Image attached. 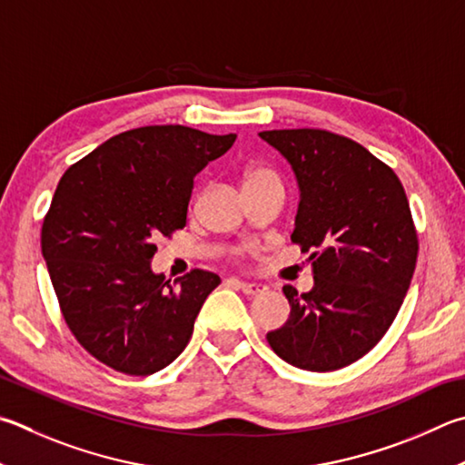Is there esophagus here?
<instances>
[{
	"mask_svg": "<svg viewBox=\"0 0 465 465\" xmlns=\"http://www.w3.org/2000/svg\"><path fill=\"white\" fill-rule=\"evenodd\" d=\"M238 284V289H242L246 294H262L266 292V286L260 284V282H243V281H235Z\"/></svg>",
	"mask_w": 465,
	"mask_h": 465,
	"instance_id": "34e87169",
	"label": "esophagus"
}]
</instances>
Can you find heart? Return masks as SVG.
Returning <instances> with one entry per match:
<instances>
[{"label": "heart", "instance_id": "obj_1", "mask_svg": "<svg viewBox=\"0 0 465 465\" xmlns=\"http://www.w3.org/2000/svg\"><path fill=\"white\" fill-rule=\"evenodd\" d=\"M266 181H278V176L270 171V168L264 166H252L243 174V187L248 184H256V183H266Z\"/></svg>", "mask_w": 465, "mask_h": 465}]
</instances>
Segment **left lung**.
Segmentation results:
<instances>
[{
    "label": "left lung",
    "instance_id": "obj_1",
    "mask_svg": "<svg viewBox=\"0 0 465 465\" xmlns=\"http://www.w3.org/2000/svg\"><path fill=\"white\" fill-rule=\"evenodd\" d=\"M260 138L289 160L301 201L291 240L309 254L315 286L286 284L291 315L266 333L284 361L331 372L374 348L392 325L417 264L419 240L391 166L325 130H268Z\"/></svg>",
    "mask_w": 465,
    "mask_h": 465
}]
</instances>
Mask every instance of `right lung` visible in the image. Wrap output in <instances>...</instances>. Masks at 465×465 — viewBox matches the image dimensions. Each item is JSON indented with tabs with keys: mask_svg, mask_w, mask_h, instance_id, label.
Wrapping results in <instances>:
<instances>
[{
	"mask_svg": "<svg viewBox=\"0 0 465 465\" xmlns=\"http://www.w3.org/2000/svg\"><path fill=\"white\" fill-rule=\"evenodd\" d=\"M233 142L235 134L146 125L109 138L58 183L42 256L73 335L117 372L148 376L179 358L222 282L197 268L173 289L150 262L160 235L187 223L195 176Z\"/></svg>",
	"mask_w": 465,
	"mask_h": 465,
	"instance_id": "1",
	"label": "right lung"
}]
</instances>
